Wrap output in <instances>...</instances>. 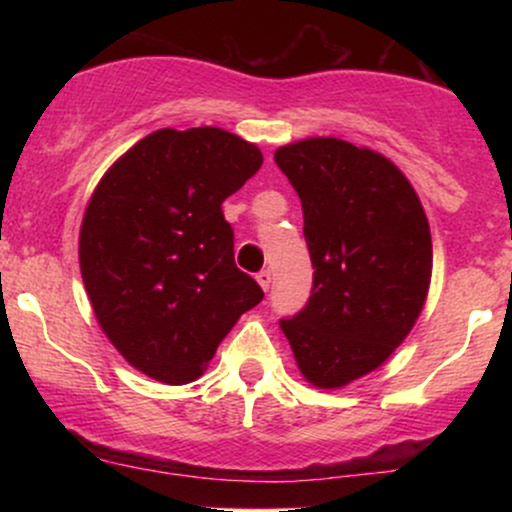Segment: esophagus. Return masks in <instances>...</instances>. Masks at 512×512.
<instances>
[{"label":"esophagus","mask_w":512,"mask_h":512,"mask_svg":"<svg viewBox=\"0 0 512 512\" xmlns=\"http://www.w3.org/2000/svg\"><path fill=\"white\" fill-rule=\"evenodd\" d=\"M257 284H260L264 291H269V286H272V272H269V269H262V272L257 274Z\"/></svg>","instance_id":"34e87169"}]
</instances>
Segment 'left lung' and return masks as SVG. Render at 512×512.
<instances>
[{
  "label": "left lung",
  "mask_w": 512,
  "mask_h": 512,
  "mask_svg": "<svg viewBox=\"0 0 512 512\" xmlns=\"http://www.w3.org/2000/svg\"><path fill=\"white\" fill-rule=\"evenodd\" d=\"M274 161L301 197L315 269L308 305L281 332L303 378L339 390L383 366L419 320L431 228L407 175L368 146L310 137Z\"/></svg>",
  "instance_id": "1"
}]
</instances>
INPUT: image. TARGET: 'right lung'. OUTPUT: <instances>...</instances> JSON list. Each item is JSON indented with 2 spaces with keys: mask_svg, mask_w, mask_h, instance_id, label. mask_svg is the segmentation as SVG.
Here are the masks:
<instances>
[{
  "mask_svg": "<svg viewBox=\"0 0 512 512\" xmlns=\"http://www.w3.org/2000/svg\"><path fill=\"white\" fill-rule=\"evenodd\" d=\"M262 151L221 127L146 134L105 170L79 231V267L105 337L166 385L197 380L264 293L233 260L221 204Z\"/></svg>",
  "mask_w": 512,
  "mask_h": 512,
  "instance_id": "add662e5",
  "label": "right lung"
}]
</instances>
